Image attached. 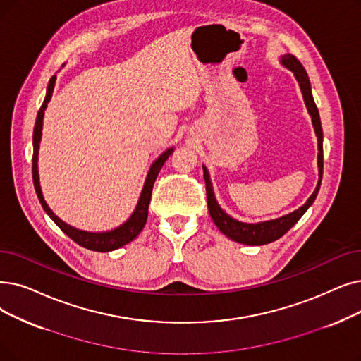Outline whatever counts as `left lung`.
<instances>
[{
    "instance_id": "left-lung-1",
    "label": "left lung",
    "mask_w": 361,
    "mask_h": 361,
    "mask_svg": "<svg viewBox=\"0 0 361 361\" xmlns=\"http://www.w3.org/2000/svg\"><path fill=\"white\" fill-rule=\"evenodd\" d=\"M280 63L293 72L298 84H300L302 97H304V102L307 106V111L311 116L312 127H314V133L317 135L319 181H317V185H316L314 192H312V195L307 199V202L301 208H298L296 211H293L288 215H283V216L276 218V219H269V221H261V223H242V221H239V219H234L233 216H230L226 211L221 209V207L218 205L216 197L214 195V189H212L209 171L205 165H202L203 178H205V184H207L208 209H209V215L212 218V221L219 228V231H221L228 239L238 242V243L250 245V246H259V245H267L270 242H274L283 236V234L289 228H292L298 223V219H300L305 214V211L312 205V202L316 200L317 193L320 190L322 177H323V130H322L319 109H317L314 99H312V94H311V84L308 80V75H307L304 66L301 65V61L292 54L281 56Z\"/></svg>"
}]
</instances>
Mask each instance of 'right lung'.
I'll return each mask as SVG.
<instances>
[{
    "instance_id": "obj_1",
    "label": "right lung",
    "mask_w": 361,
    "mask_h": 361,
    "mask_svg": "<svg viewBox=\"0 0 361 361\" xmlns=\"http://www.w3.org/2000/svg\"><path fill=\"white\" fill-rule=\"evenodd\" d=\"M65 66V65H63ZM56 75L51 76V80L49 82V87H47V94L44 103L39 109V112L37 115V121H35V128H34V156H32V178H34V185H35V192L37 196L39 199V203L42 205L44 211L47 212L53 221L57 224V227L63 231L65 234L76 242L80 246L87 247L90 250H96V252H111V250L119 249L121 246L130 243L131 240H134L140 231L143 230L146 221H147V214H149V203H150V197H152V190H153V184L156 177H158L161 168L164 166V164L166 162V159L169 158V154L174 152V147L166 149L164 153L159 154V158L156 159L152 165L150 169L147 172V177L143 185V190L140 193L138 202L135 205V209L133 211L131 216L125 221L123 224L118 226L116 228L107 230V231H85V230H80L75 228L69 224H66L50 209V207L47 205V202L42 196V190H41V184H39V174H38V153H39V143H41V135H42V121H44V112L47 109V104L51 100L53 96V90H54V84H56Z\"/></svg>"
}]
</instances>
